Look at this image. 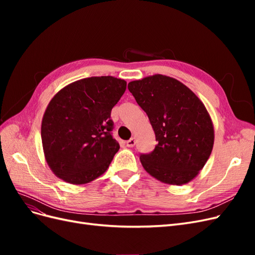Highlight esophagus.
I'll use <instances>...</instances> for the list:
<instances>
[{
    "label": "esophagus",
    "instance_id": "1",
    "mask_svg": "<svg viewBox=\"0 0 255 255\" xmlns=\"http://www.w3.org/2000/svg\"><path fill=\"white\" fill-rule=\"evenodd\" d=\"M135 143H136V139H135V138H130L129 140L127 141V145L128 146V148H132V146L135 145Z\"/></svg>",
    "mask_w": 255,
    "mask_h": 255
}]
</instances>
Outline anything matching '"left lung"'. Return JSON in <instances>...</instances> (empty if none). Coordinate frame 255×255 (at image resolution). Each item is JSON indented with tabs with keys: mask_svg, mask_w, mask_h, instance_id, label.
Masks as SVG:
<instances>
[{
	"mask_svg": "<svg viewBox=\"0 0 255 255\" xmlns=\"http://www.w3.org/2000/svg\"><path fill=\"white\" fill-rule=\"evenodd\" d=\"M128 88L148 115L157 144L140 161L156 180L187 184L206 164L214 145V126L206 107L183 83L155 74L129 82Z\"/></svg>",
	"mask_w": 255,
	"mask_h": 255,
	"instance_id": "8db88e82",
	"label": "left lung"
}]
</instances>
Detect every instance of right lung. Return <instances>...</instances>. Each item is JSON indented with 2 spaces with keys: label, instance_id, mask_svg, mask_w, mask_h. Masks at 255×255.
Wrapping results in <instances>:
<instances>
[{
  "label": "right lung",
  "instance_id": "1",
  "mask_svg": "<svg viewBox=\"0 0 255 255\" xmlns=\"http://www.w3.org/2000/svg\"><path fill=\"white\" fill-rule=\"evenodd\" d=\"M127 82L92 76L60 89L50 101L41 122L44 157L53 173L81 185L102 175L118 152L112 109L125 94Z\"/></svg>",
  "mask_w": 255,
  "mask_h": 255
}]
</instances>
